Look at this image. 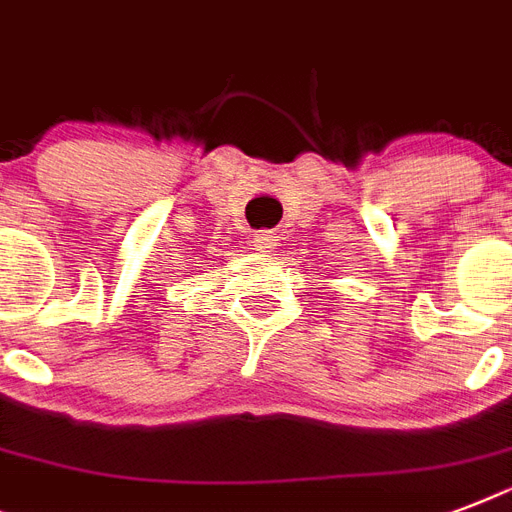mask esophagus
I'll list each match as a JSON object with an SVG mask.
<instances>
[{"label":"esophagus","instance_id":"esophagus-1","mask_svg":"<svg viewBox=\"0 0 512 512\" xmlns=\"http://www.w3.org/2000/svg\"><path fill=\"white\" fill-rule=\"evenodd\" d=\"M252 247H255L257 252H273V247H276V233L257 231L255 239H252Z\"/></svg>","mask_w":512,"mask_h":512}]
</instances>
